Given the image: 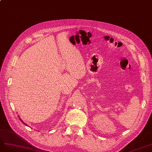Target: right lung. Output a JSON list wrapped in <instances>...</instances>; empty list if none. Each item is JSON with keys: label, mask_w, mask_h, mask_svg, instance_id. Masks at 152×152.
<instances>
[{"label": "right lung", "mask_w": 152, "mask_h": 152, "mask_svg": "<svg viewBox=\"0 0 152 152\" xmlns=\"http://www.w3.org/2000/svg\"><path fill=\"white\" fill-rule=\"evenodd\" d=\"M18 117H19V119H20V121H21V122H23V124H25V125H26V126H28V125H27V124H25V123H24V122H23V121H22V120H21V118H20V117H19V115H18Z\"/></svg>", "instance_id": "1"}]
</instances>
